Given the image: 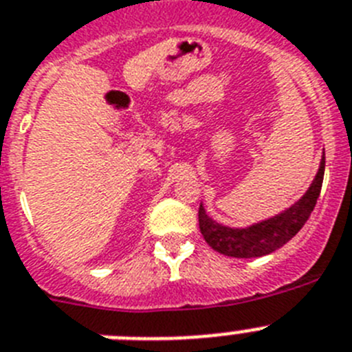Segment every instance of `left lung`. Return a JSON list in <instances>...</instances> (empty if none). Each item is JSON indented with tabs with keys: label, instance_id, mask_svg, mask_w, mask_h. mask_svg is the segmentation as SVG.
<instances>
[{
	"label": "left lung",
	"instance_id": "obj_1",
	"mask_svg": "<svg viewBox=\"0 0 352 352\" xmlns=\"http://www.w3.org/2000/svg\"><path fill=\"white\" fill-rule=\"evenodd\" d=\"M322 178H324V157H322L321 167L317 170L314 183L294 206L275 219L256 223L248 229H231V227L220 226L208 217L203 206H199L201 234L213 250L223 256L247 259V257H261L272 254L284 247L289 239L294 238L305 222L309 220L321 194Z\"/></svg>",
	"mask_w": 352,
	"mask_h": 352
}]
</instances>
